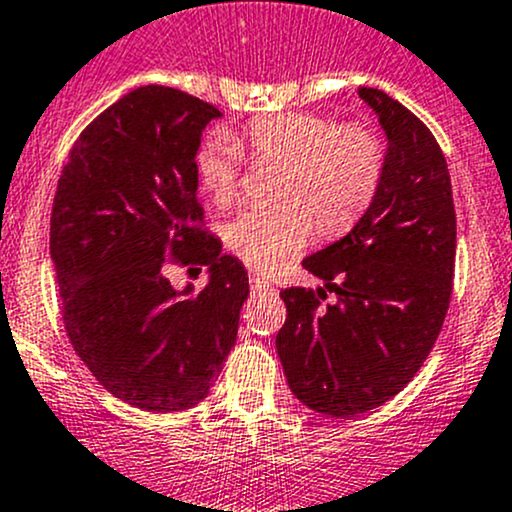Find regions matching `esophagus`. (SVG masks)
I'll return each instance as SVG.
<instances>
[{
    "mask_svg": "<svg viewBox=\"0 0 512 512\" xmlns=\"http://www.w3.org/2000/svg\"><path fill=\"white\" fill-rule=\"evenodd\" d=\"M249 283H251V293H268V290H273V285L268 283V280H263L261 276H251Z\"/></svg>",
    "mask_w": 512,
    "mask_h": 512,
    "instance_id": "esophagus-1",
    "label": "esophagus"
}]
</instances>
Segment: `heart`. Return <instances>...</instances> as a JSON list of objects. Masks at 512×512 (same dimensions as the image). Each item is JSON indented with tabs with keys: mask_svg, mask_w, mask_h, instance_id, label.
<instances>
[{
	"mask_svg": "<svg viewBox=\"0 0 512 512\" xmlns=\"http://www.w3.org/2000/svg\"><path fill=\"white\" fill-rule=\"evenodd\" d=\"M249 148L256 161L285 163L278 195L283 205L251 207L224 227V244L256 271H278L300 254L317 232V219L327 234L354 227L383 180L386 148L366 124H337L310 112H283L258 117L241 131L212 134L195 156L197 180L219 205L236 197Z\"/></svg>",
	"mask_w": 512,
	"mask_h": 512,
	"instance_id": "heart-1",
	"label": "heart"
}]
</instances>
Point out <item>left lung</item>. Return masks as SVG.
<instances>
[{
  "label": "left lung",
  "instance_id": "8db88e82",
  "mask_svg": "<svg viewBox=\"0 0 512 512\" xmlns=\"http://www.w3.org/2000/svg\"><path fill=\"white\" fill-rule=\"evenodd\" d=\"M386 131L381 188L349 234L302 266L323 288H285L276 349L302 405L354 417L398 395L430 356L452 298L456 214L444 153L410 109L359 87Z\"/></svg>",
  "mask_w": 512,
  "mask_h": 512
}]
</instances>
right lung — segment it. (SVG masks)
Instances as JSON below:
<instances>
[{
	"mask_svg": "<svg viewBox=\"0 0 512 512\" xmlns=\"http://www.w3.org/2000/svg\"><path fill=\"white\" fill-rule=\"evenodd\" d=\"M217 107L144 85L104 109L70 151L51 212V258L70 344L114 398L180 412L207 398L239 332L249 276L202 229L195 156ZM168 257L207 265L195 296Z\"/></svg>",
	"mask_w": 512,
	"mask_h": 512,
	"instance_id": "add662e5",
	"label": "right lung"
}]
</instances>
